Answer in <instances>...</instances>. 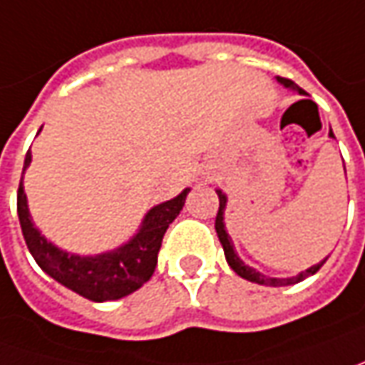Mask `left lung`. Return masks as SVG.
<instances>
[{"label": "left lung", "instance_id": "8db88e82", "mask_svg": "<svg viewBox=\"0 0 365 365\" xmlns=\"http://www.w3.org/2000/svg\"><path fill=\"white\" fill-rule=\"evenodd\" d=\"M277 81L281 82L283 86L287 88H293L297 91L299 95H305V91L301 88V86H297L295 82L289 81V78H281V76H277ZM329 137H333V133L329 131ZM216 194H218V200H220V207H218V214H216V232H218V238H220L222 248H224V255H226V260H228V264H230V269L238 274V277H242L246 281H250V283H258V284H267V287H284V284H295L301 283L303 279H307L311 274H315L317 270L323 267V262L327 260H321L319 264H313L311 269L303 270V272H299L297 277H291V279H274V277H267V274H262V272H258L257 269H252V267H248L245 264L240 257L234 252V246H232V238L228 236L226 232V226H224V207H226V195L222 194L220 190H216Z\"/></svg>", "mask_w": 365, "mask_h": 365}]
</instances>
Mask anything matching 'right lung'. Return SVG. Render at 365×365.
Masks as SVG:
<instances>
[{
  "label": "right lung",
  "instance_id": "1",
  "mask_svg": "<svg viewBox=\"0 0 365 365\" xmlns=\"http://www.w3.org/2000/svg\"><path fill=\"white\" fill-rule=\"evenodd\" d=\"M30 161H32V153L28 151L24 161V171L28 170ZM187 192L190 190L185 187L178 197L151 207L143 218L139 232L127 245L96 257L70 255L66 250H60L52 242H48L34 226L21 182L18 187L19 226L32 257L46 274H50L54 281L88 301L95 303L117 301L120 297L135 293L151 279L153 270L158 267V252L161 248L163 234L182 212Z\"/></svg>",
  "mask_w": 365,
  "mask_h": 365
}]
</instances>
